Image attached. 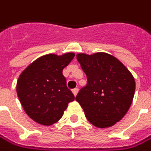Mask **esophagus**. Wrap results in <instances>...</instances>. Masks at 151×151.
<instances>
[{
    "mask_svg": "<svg viewBox=\"0 0 151 151\" xmlns=\"http://www.w3.org/2000/svg\"><path fill=\"white\" fill-rule=\"evenodd\" d=\"M78 91H79L78 88H75V89H73V90H72V93L74 94V96H76V95H77Z\"/></svg>",
    "mask_w": 151,
    "mask_h": 151,
    "instance_id": "34e87169",
    "label": "esophagus"
}]
</instances>
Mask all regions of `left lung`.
Masks as SVG:
<instances>
[{
  "label": "left lung",
  "mask_w": 151,
  "mask_h": 151,
  "mask_svg": "<svg viewBox=\"0 0 151 151\" xmlns=\"http://www.w3.org/2000/svg\"><path fill=\"white\" fill-rule=\"evenodd\" d=\"M77 60L87 76L76 101L90 122L98 128L113 126L131 105L135 81L129 70L114 56L104 52L80 53Z\"/></svg>",
  "instance_id": "1"
}]
</instances>
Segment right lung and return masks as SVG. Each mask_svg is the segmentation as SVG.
I'll use <instances>...</instances> for the list:
<instances>
[{"instance_id":"obj_1","label":"right lung","mask_w":151,"mask_h":151,"mask_svg":"<svg viewBox=\"0 0 151 151\" xmlns=\"http://www.w3.org/2000/svg\"><path fill=\"white\" fill-rule=\"evenodd\" d=\"M74 53L47 54L34 60L20 75L17 94L27 115L37 123L50 126L62 117L74 95L66 85L62 70Z\"/></svg>"}]
</instances>
